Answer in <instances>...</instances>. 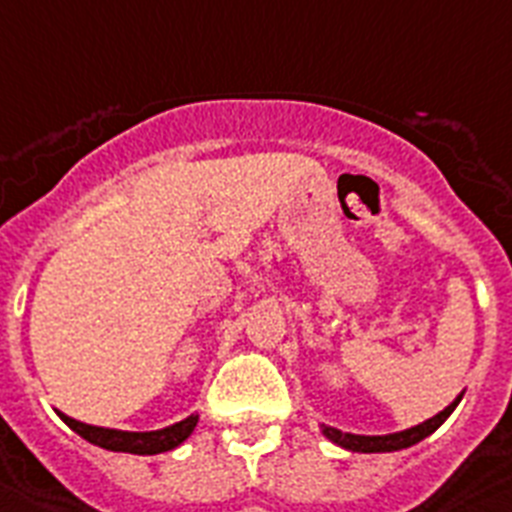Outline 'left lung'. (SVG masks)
<instances>
[{
  "label": "left lung",
  "instance_id": "obj_1",
  "mask_svg": "<svg viewBox=\"0 0 512 512\" xmlns=\"http://www.w3.org/2000/svg\"><path fill=\"white\" fill-rule=\"evenodd\" d=\"M460 403L453 400V403L447 405L445 411L437 413L434 418L424 421V424L411 426V429H405V432L398 434H384V437H363V434H342L340 429H332V426H324V434H327L332 442H337L345 450H353V453H392V450H403V447H411L416 442H421L424 437L439 429V426L445 424V418L455 411V405Z\"/></svg>",
  "mask_w": 512,
  "mask_h": 512
}]
</instances>
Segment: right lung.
<instances>
[{"label":"right lung","mask_w":512,"mask_h":512,"mask_svg":"<svg viewBox=\"0 0 512 512\" xmlns=\"http://www.w3.org/2000/svg\"><path fill=\"white\" fill-rule=\"evenodd\" d=\"M59 418L65 421L73 432L80 437L88 439L91 445H99L104 450H114V453H133V455H156L167 453L172 447L183 445L190 432L196 429L198 416H188L180 424H172L159 432H117V429H101V426H88L80 424L75 418L59 413Z\"/></svg>","instance_id":"right-lung-1"}]
</instances>
